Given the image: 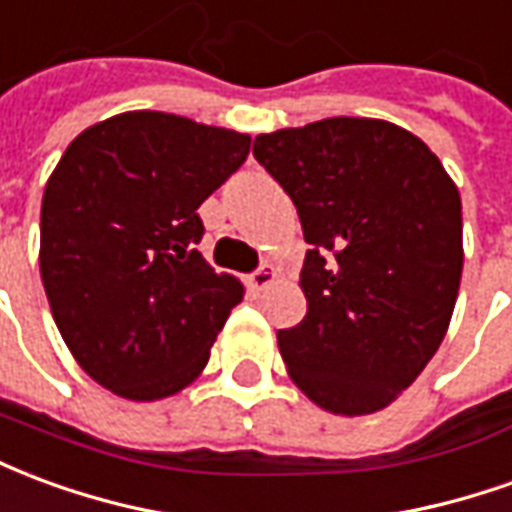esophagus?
I'll use <instances>...</instances> for the list:
<instances>
[{
	"label": "esophagus",
	"mask_w": 512,
	"mask_h": 512,
	"mask_svg": "<svg viewBox=\"0 0 512 512\" xmlns=\"http://www.w3.org/2000/svg\"><path fill=\"white\" fill-rule=\"evenodd\" d=\"M275 281V270L270 267V264H262L256 273L248 275V286L250 289H256V292H262V289H267V286L273 284Z\"/></svg>",
	"instance_id": "esophagus-1"
}]
</instances>
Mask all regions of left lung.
Listing matches in <instances>:
<instances>
[{
    "instance_id": "left-lung-1",
    "label": "left lung",
    "mask_w": 512,
    "mask_h": 512,
    "mask_svg": "<svg viewBox=\"0 0 512 512\" xmlns=\"http://www.w3.org/2000/svg\"><path fill=\"white\" fill-rule=\"evenodd\" d=\"M253 157L308 242V311L278 331L297 389L364 416L419 378L452 320L463 273L455 181L416 134L375 118H325L259 134Z\"/></svg>"
}]
</instances>
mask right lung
I'll return each mask as SVG.
<instances>
[{
	"label": "right lung",
	"mask_w": 512,
	"mask_h": 512,
	"mask_svg": "<svg viewBox=\"0 0 512 512\" xmlns=\"http://www.w3.org/2000/svg\"><path fill=\"white\" fill-rule=\"evenodd\" d=\"M248 134L168 112H123L76 137L46 181L41 278L76 364L134 402L204 372L242 300L198 253V206L237 173Z\"/></svg>",
	"instance_id": "add662e5"
}]
</instances>
